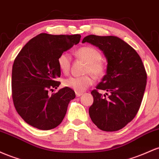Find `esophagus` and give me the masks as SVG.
Returning a JSON list of instances; mask_svg holds the SVG:
<instances>
[{
  "instance_id": "obj_1",
  "label": "esophagus",
  "mask_w": 159,
  "mask_h": 159,
  "mask_svg": "<svg viewBox=\"0 0 159 159\" xmlns=\"http://www.w3.org/2000/svg\"><path fill=\"white\" fill-rule=\"evenodd\" d=\"M83 92H76V97H80V96L82 95V94H83Z\"/></svg>"
}]
</instances>
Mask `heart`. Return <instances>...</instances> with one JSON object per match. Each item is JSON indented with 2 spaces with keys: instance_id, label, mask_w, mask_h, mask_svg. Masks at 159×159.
Instances as JSON below:
<instances>
[{
  "instance_id": "1",
  "label": "heart",
  "mask_w": 159,
  "mask_h": 159,
  "mask_svg": "<svg viewBox=\"0 0 159 159\" xmlns=\"http://www.w3.org/2000/svg\"><path fill=\"white\" fill-rule=\"evenodd\" d=\"M76 55L80 59L87 63L85 73H90L96 78L103 76L106 67L103 61L101 59V55L98 49L92 46H83L76 51ZM70 62L71 58L68 53L64 52L60 55L58 58V65L62 73L67 74L69 72ZM93 83L94 79L90 75L83 76H70L64 81V85L66 87L79 92L85 91Z\"/></svg>"
}]
</instances>
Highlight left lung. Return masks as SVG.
I'll list each match as a JSON object with an SVG mask.
<instances>
[{"label": "left lung", "mask_w": 159, "mask_h": 159, "mask_svg": "<svg viewBox=\"0 0 159 159\" xmlns=\"http://www.w3.org/2000/svg\"><path fill=\"white\" fill-rule=\"evenodd\" d=\"M85 42L99 48L107 61L106 75L91 92L94 101L89 116L102 131H119L134 118L141 104L147 79L143 64L137 52L117 37L89 35L82 41ZM98 89L109 92L108 98Z\"/></svg>", "instance_id": "1"}]
</instances>
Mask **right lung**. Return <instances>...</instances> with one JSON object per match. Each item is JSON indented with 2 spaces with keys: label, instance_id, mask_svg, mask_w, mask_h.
Instances as JSON below:
<instances>
[{
  "label": "right lung",
  "instance_id": "1",
  "mask_svg": "<svg viewBox=\"0 0 159 159\" xmlns=\"http://www.w3.org/2000/svg\"><path fill=\"white\" fill-rule=\"evenodd\" d=\"M81 36L42 33L30 40L19 52L12 70V97L17 113L25 122L40 130L61 124L74 90L65 87L49 94L61 84L58 58L80 43Z\"/></svg>",
  "mask_w": 159,
  "mask_h": 159
}]
</instances>
